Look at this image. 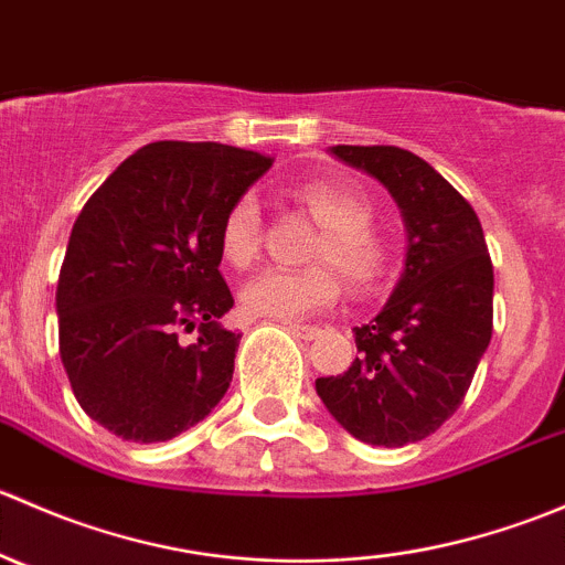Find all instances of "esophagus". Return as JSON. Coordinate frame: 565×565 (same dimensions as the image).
Wrapping results in <instances>:
<instances>
[{"label":"esophagus","mask_w":565,"mask_h":565,"mask_svg":"<svg viewBox=\"0 0 565 565\" xmlns=\"http://www.w3.org/2000/svg\"><path fill=\"white\" fill-rule=\"evenodd\" d=\"M287 328L292 330V333L298 335V339H303V341H315V339H319V335H322V330L315 328V324H298V322H287Z\"/></svg>","instance_id":"esophagus-1"}]
</instances>
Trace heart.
Returning <instances> with one entry per match:
<instances>
[{
	"mask_svg": "<svg viewBox=\"0 0 565 565\" xmlns=\"http://www.w3.org/2000/svg\"><path fill=\"white\" fill-rule=\"evenodd\" d=\"M295 199L303 204L322 230L309 250L306 270L256 273L241 289V306L250 317L306 319L328 309L339 298V278L327 267H335L352 289H369L385 273V243L372 230V204L355 188L339 182L315 180L295 188ZM259 204L246 193L237 199L221 224V254L230 265L248 267L259 250Z\"/></svg>",
	"mask_w": 565,
	"mask_h": 565,
	"instance_id": "heart-1",
	"label": "heart"
}]
</instances>
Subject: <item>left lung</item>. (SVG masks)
<instances>
[{"mask_svg": "<svg viewBox=\"0 0 565 565\" xmlns=\"http://www.w3.org/2000/svg\"><path fill=\"white\" fill-rule=\"evenodd\" d=\"M383 182L402 210L404 267L377 317L355 333L344 374L317 380L328 413L369 446L402 448L440 429L492 339V259L457 188L402 147H330Z\"/></svg>", "mask_w": 565, "mask_h": 565, "instance_id": "left-lung-1", "label": "left lung"}]
</instances>
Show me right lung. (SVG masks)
Segmentation results:
<instances>
[{
  "instance_id": "obj_1",
  "label": "right lung",
  "mask_w": 565,
  "mask_h": 565,
  "mask_svg": "<svg viewBox=\"0 0 565 565\" xmlns=\"http://www.w3.org/2000/svg\"><path fill=\"white\" fill-rule=\"evenodd\" d=\"M273 161L215 141L125 158L73 224L56 284L60 358L78 404L128 443H163L224 398L241 333L221 224Z\"/></svg>"
}]
</instances>
